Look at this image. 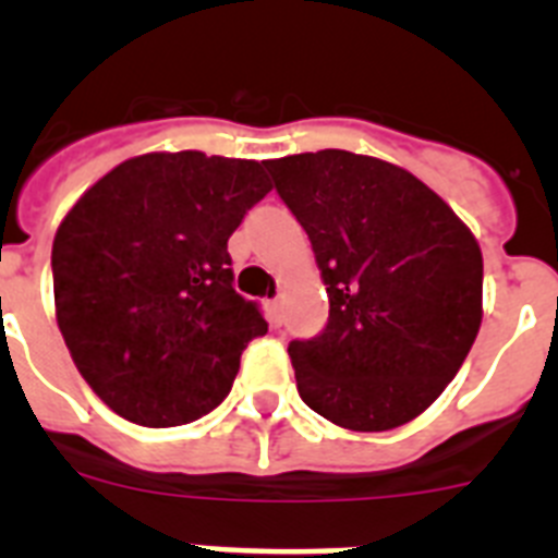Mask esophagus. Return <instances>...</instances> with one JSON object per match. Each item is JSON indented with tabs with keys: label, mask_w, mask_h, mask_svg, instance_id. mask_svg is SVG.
<instances>
[{
	"label": "esophagus",
	"mask_w": 558,
	"mask_h": 558,
	"mask_svg": "<svg viewBox=\"0 0 558 558\" xmlns=\"http://www.w3.org/2000/svg\"><path fill=\"white\" fill-rule=\"evenodd\" d=\"M268 310H270V324H274V327H282V302H279V299H270Z\"/></svg>",
	"instance_id": "1"
}]
</instances>
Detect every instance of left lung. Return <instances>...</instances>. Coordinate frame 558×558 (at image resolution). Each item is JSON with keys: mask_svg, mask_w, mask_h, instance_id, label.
Returning <instances> with one entry per match:
<instances>
[{"mask_svg": "<svg viewBox=\"0 0 558 558\" xmlns=\"http://www.w3.org/2000/svg\"><path fill=\"white\" fill-rule=\"evenodd\" d=\"M307 231L329 322L290 340L299 397L332 425L393 430L427 411L470 354L483 318V256L427 184L349 150L265 161Z\"/></svg>", "mask_w": 558, "mask_h": 558, "instance_id": "8db88e82", "label": "left lung"}]
</instances>
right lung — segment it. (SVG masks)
Returning <instances> with one entry per match:
<instances>
[{
  "mask_svg": "<svg viewBox=\"0 0 558 558\" xmlns=\"http://www.w3.org/2000/svg\"><path fill=\"white\" fill-rule=\"evenodd\" d=\"M270 192L263 161L145 153L106 172L52 243L56 318L92 391L128 422L218 408L263 313L234 290L229 236Z\"/></svg>",
  "mask_w": 558,
  "mask_h": 558,
  "instance_id": "1",
  "label": "right lung"
}]
</instances>
